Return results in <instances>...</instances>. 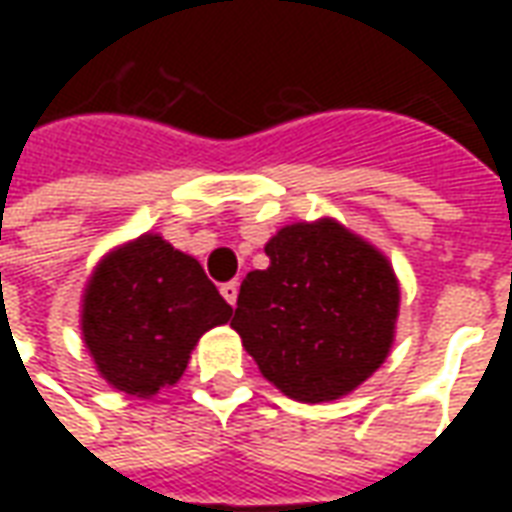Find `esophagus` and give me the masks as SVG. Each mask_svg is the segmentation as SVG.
Here are the masks:
<instances>
[{"label": "esophagus", "mask_w": 512, "mask_h": 512, "mask_svg": "<svg viewBox=\"0 0 512 512\" xmlns=\"http://www.w3.org/2000/svg\"><path fill=\"white\" fill-rule=\"evenodd\" d=\"M222 296L230 307H235V301H238V282H224Z\"/></svg>", "instance_id": "34e87169"}]
</instances>
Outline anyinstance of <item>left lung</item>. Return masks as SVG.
Segmentation results:
<instances>
[{
	"label": "left lung",
	"instance_id": "8db88e82",
	"mask_svg": "<svg viewBox=\"0 0 512 512\" xmlns=\"http://www.w3.org/2000/svg\"><path fill=\"white\" fill-rule=\"evenodd\" d=\"M268 268L241 282L233 326L268 384L301 403L351 395L395 343L400 282L389 257L332 216L268 238Z\"/></svg>",
	"mask_w": 512,
	"mask_h": 512
}]
</instances>
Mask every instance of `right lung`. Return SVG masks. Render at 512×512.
Here are the masks:
<instances>
[{
	"mask_svg": "<svg viewBox=\"0 0 512 512\" xmlns=\"http://www.w3.org/2000/svg\"><path fill=\"white\" fill-rule=\"evenodd\" d=\"M230 315L200 260L158 233H142L98 260L84 285L79 329L98 376L147 400L178 384L202 334Z\"/></svg>",
	"mask_w": 512,
	"mask_h": 512,
	"instance_id": "obj_1",
	"label": "right lung"
}]
</instances>
